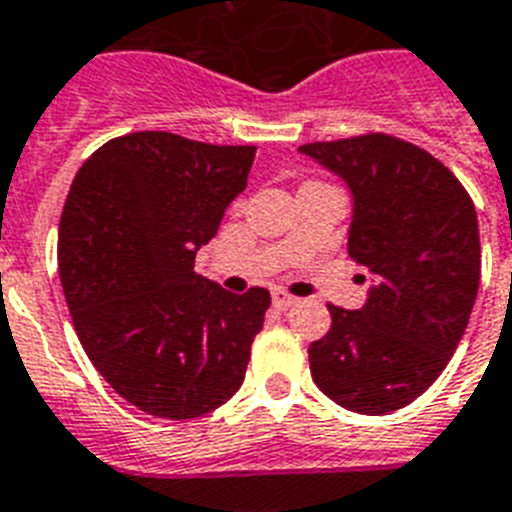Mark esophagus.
<instances>
[{
	"instance_id": "1",
	"label": "esophagus",
	"mask_w": 512,
	"mask_h": 512,
	"mask_svg": "<svg viewBox=\"0 0 512 512\" xmlns=\"http://www.w3.org/2000/svg\"><path fill=\"white\" fill-rule=\"evenodd\" d=\"M272 304H275L280 312H285V309H290V306L298 304V298L288 296L285 290H275V293H272Z\"/></svg>"
}]
</instances>
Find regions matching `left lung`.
Instances as JSON below:
<instances>
[{"instance_id":"8db88e82","label":"left lung","mask_w":512,"mask_h":512,"mask_svg":"<svg viewBox=\"0 0 512 512\" xmlns=\"http://www.w3.org/2000/svg\"><path fill=\"white\" fill-rule=\"evenodd\" d=\"M298 153L349 187V256L370 275L362 309L327 306L333 325L309 346L314 383L359 415L402 410L447 367L476 304L473 200L444 163L388 134Z\"/></svg>"}]
</instances>
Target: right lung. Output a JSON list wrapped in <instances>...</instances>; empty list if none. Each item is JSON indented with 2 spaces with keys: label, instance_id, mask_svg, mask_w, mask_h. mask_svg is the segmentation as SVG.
<instances>
[{
  "label": "right lung",
  "instance_id": "1",
  "mask_svg": "<svg viewBox=\"0 0 512 512\" xmlns=\"http://www.w3.org/2000/svg\"><path fill=\"white\" fill-rule=\"evenodd\" d=\"M253 145L169 132L116 137L87 158L60 216V282L81 346L137 410L200 418L243 386L269 290L243 296L195 272L245 190Z\"/></svg>",
  "mask_w": 512,
  "mask_h": 512
}]
</instances>
